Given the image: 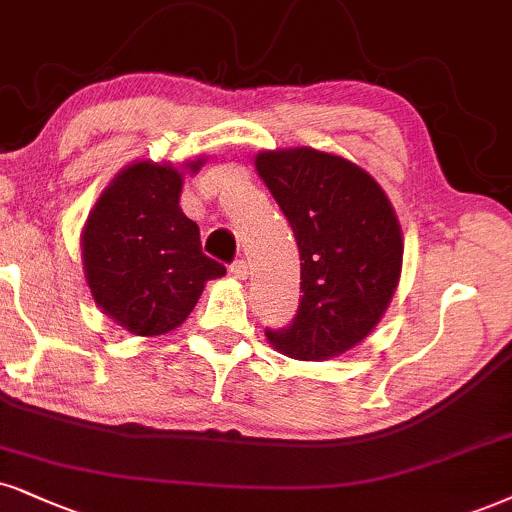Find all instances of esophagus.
<instances>
[{
	"label": "esophagus",
	"mask_w": 512,
	"mask_h": 512,
	"mask_svg": "<svg viewBox=\"0 0 512 512\" xmlns=\"http://www.w3.org/2000/svg\"><path fill=\"white\" fill-rule=\"evenodd\" d=\"M230 273L237 277V280H246V277H249V266H246V261H242V258H239V261H235L230 266Z\"/></svg>",
	"instance_id": "34e87169"
}]
</instances>
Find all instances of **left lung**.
Here are the masks:
<instances>
[{"mask_svg": "<svg viewBox=\"0 0 512 512\" xmlns=\"http://www.w3.org/2000/svg\"><path fill=\"white\" fill-rule=\"evenodd\" d=\"M256 170L292 225L301 301L292 325L266 330L277 351L325 361L363 342L401 277L403 239L384 189L361 166L311 147L261 151Z\"/></svg>", "mask_w": 512, "mask_h": 512, "instance_id": "1", "label": "left lung"}]
</instances>
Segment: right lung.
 I'll return each instance as SVG.
<instances>
[{
    "instance_id": "obj_1",
    "label": "right lung",
    "mask_w": 512,
    "mask_h": 512,
    "mask_svg": "<svg viewBox=\"0 0 512 512\" xmlns=\"http://www.w3.org/2000/svg\"><path fill=\"white\" fill-rule=\"evenodd\" d=\"M204 159L185 168L197 173ZM173 163L123 168L87 216L82 268L102 313L137 337H159L187 320L208 280L225 266L201 251L199 227L180 208Z\"/></svg>"
}]
</instances>
